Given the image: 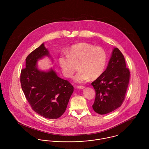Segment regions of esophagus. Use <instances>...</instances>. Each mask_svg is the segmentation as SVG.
<instances>
[{
  "mask_svg": "<svg viewBox=\"0 0 149 149\" xmlns=\"http://www.w3.org/2000/svg\"><path fill=\"white\" fill-rule=\"evenodd\" d=\"M77 87L78 88V89H83L84 88V86H77Z\"/></svg>",
  "mask_w": 149,
  "mask_h": 149,
  "instance_id": "obj_1",
  "label": "esophagus"
}]
</instances>
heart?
Instances as JSON below:
<instances>
[{
  "instance_id": "b5f03b06",
  "label": "heart",
  "mask_w": 149,
  "mask_h": 149,
  "mask_svg": "<svg viewBox=\"0 0 149 149\" xmlns=\"http://www.w3.org/2000/svg\"><path fill=\"white\" fill-rule=\"evenodd\" d=\"M63 74L71 78L78 64L79 71L74 77L77 82H83L90 78L95 79L101 76L104 71L107 54L103 47L86 42L73 45L62 53L58 59Z\"/></svg>"
}]
</instances>
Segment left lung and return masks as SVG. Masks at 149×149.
Masks as SVG:
<instances>
[{"label":"left lung","instance_id":"1","mask_svg":"<svg viewBox=\"0 0 149 149\" xmlns=\"http://www.w3.org/2000/svg\"><path fill=\"white\" fill-rule=\"evenodd\" d=\"M130 75L123 53L115 47L107 69L91 83L96 92L92 105L95 112L105 115L121 107L125 97Z\"/></svg>","mask_w":149,"mask_h":149}]
</instances>
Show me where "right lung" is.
<instances>
[{
  "label": "right lung",
  "instance_id": "obj_1",
  "mask_svg": "<svg viewBox=\"0 0 149 149\" xmlns=\"http://www.w3.org/2000/svg\"><path fill=\"white\" fill-rule=\"evenodd\" d=\"M46 56H49V52L42 44L27 56L20 83L32 109L45 118L56 119L65 112L74 87L68 80L58 77L52 69L44 72L37 68L38 59Z\"/></svg>",
  "mask_w": 149,
  "mask_h": 149
}]
</instances>
